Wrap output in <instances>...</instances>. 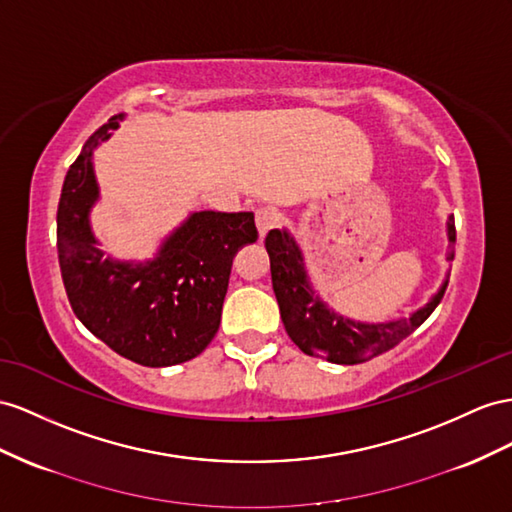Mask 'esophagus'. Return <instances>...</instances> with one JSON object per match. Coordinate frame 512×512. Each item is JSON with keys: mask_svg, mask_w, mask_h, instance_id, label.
I'll list each match as a JSON object with an SVG mask.
<instances>
[{"mask_svg": "<svg viewBox=\"0 0 512 512\" xmlns=\"http://www.w3.org/2000/svg\"><path fill=\"white\" fill-rule=\"evenodd\" d=\"M279 222V214L274 212V209H270V207H259L257 212H255V225H257V231H259V235L261 238H264V235L277 225Z\"/></svg>", "mask_w": 512, "mask_h": 512, "instance_id": "1", "label": "esophagus"}]
</instances>
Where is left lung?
<instances>
[{"instance_id":"left-lung-1","label":"left lung","mask_w":512,"mask_h":512,"mask_svg":"<svg viewBox=\"0 0 512 512\" xmlns=\"http://www.w3.org/2000/svg\"><path fill=\"white\" fill-rule=\"evenodd\" d=\"M448 253L454 259V216L448 218ZM266 251L270 255L272 290L277 296L281 320L292 342L311 357L331 363L355 365L370 361L398 346L417 326H422L435 307L441 303L448 287V277L437 294H432L424 307L413 311L409 318L385 322H361L335 311L318 292L313 290L305 268V257L294 235L287 229H272L266 235Z\"/></svg>"}]
</instances>
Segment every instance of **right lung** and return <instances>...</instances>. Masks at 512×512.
I'll return each instance as SVG.
<instances>
[{"label":"right lung","instance_id":"obj_1","mask_svg":"<svg viewBox=\"0 0 512 512\" xmlns=\"http://www.w3.org/2000/svg\"><path fill=\"white\" fill-rule=\"evenodd\" d=\"M114 114L86 140L58 203V259L69 303L86 329L121 357L168 368L212 342L235 253L257 240L253 212H192L153 259L121 261L99 248L90 209L99 201L93 155L119 129Z\"/></svg>","mask_w":512,"mask_h":512}]
</instances>
